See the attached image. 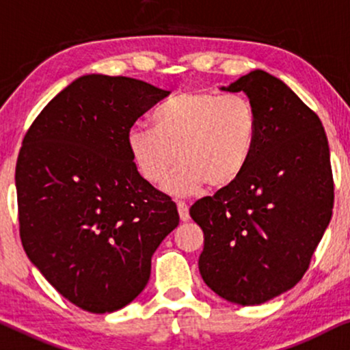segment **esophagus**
<instances>
[{
  "instance_id": "34e87169",
  "label": "esophagus",
  "mask_w": 350,
  "mask_h": 350,
  "mask_svg": "<svg viewBox=\"0 0 350 350\" xmlns=\"http://www.w3.org/2000/svg\"><path fill=\"white\" fill-rule=\"evenodd\" d=\"M178 211H179V217H180V221H189V206H187V203L185 202H178Z\"/></svg>"
}]
</instances>
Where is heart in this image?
I'll return each mask as SVG.
<instances>
[{"label": "heart", "instance_id": "b5f03b06", "mask_svg": "<svg viewBox=\"0 0 350 350\" xmlns=\"http://www.w3.org/2000/svg\"><path fill=\"white\" fill-rule=\"evenodd\" d=\"M152 129L131 126L126 147L147 183L165 179L176 157L181 160L165 180L172 195H192L209 184L222 189L241 178L253 158L259 118L245 96L183 91L150 115Z\"/></svg>", "mask_w": 350, "mask_h": 350}]
</instances>
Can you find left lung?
I'll return each mask as SVG.
<instances>
[{
    "label": "left lung",
    "instance_id": "left-lung-1",
    "mask_svg": "<svg viewBox=\"0 0 350 350\" xmlns=\"http://www.w3.org/2000/svg\"><path fill=\"white\" fill-rule=\"evenodd\" d=\"M221 90L248 96L259 131L241 178L190 208L204 235L198 269L226 301L262 304L301 280L332 219L328 139L315 111L264 70Z\"/></svg>",
    "mask_w": 350,
    "mask_h": 350
}]
</instances>
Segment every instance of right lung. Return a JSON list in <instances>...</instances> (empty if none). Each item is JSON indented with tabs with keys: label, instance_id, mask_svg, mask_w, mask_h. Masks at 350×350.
<instances>
[{
	"label": "right lung",
	"instance_id": "add662e5",
	"mask_svg": "<svg viewBox=\"0 0 350 350\" xmlns=\"http://www.w3.org/2000/svg\"><path fill=\"white\" fill-rule=\"evenodd\" d=\"M170 94L128 77L85 75L31 123L16 166L21 240L43 277L83 310H118L150 278L178 227L176 203L139 174L128 129Z\"/></svg>",
	"mask_w": 350,
	"mask_h": 350
}]
</instances>
